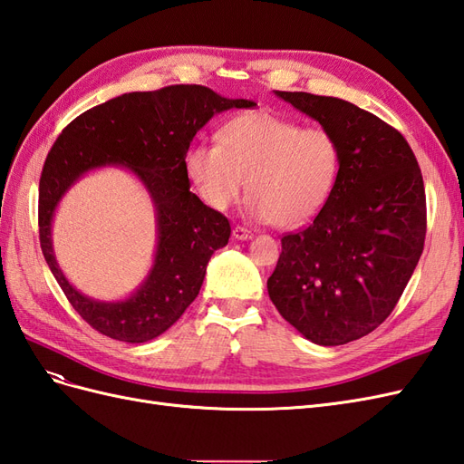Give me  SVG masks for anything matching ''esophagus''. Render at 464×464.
Instances as JSON below:
<instances>
[{
	"label": "esophagus",
	"mask_w": 464,
	"mask_h": 464,
	"mask_svg": "<svg viewBox=\"0 0 464 464\" xmlns=\"http://www.w3.org/2000/svg\"><path fill=\"white\" fill-rule=\"evenodd\" d=\"M232 234H234L236 240H249V237L254 236V234H251V230H247V228H244V227H236V228L232 230Z\"/></svg>",
	"instance_id": "34e87169"
}]
</instances>
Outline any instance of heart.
Listing matches in <instances>:
<instances>
[{"label":"heart","instance_id":"b5f03b06","mask_svg":"<svg viewBox=\"0 0 464 464\" xmlns=\"http://www.w3.org/2000/svg\"><path fill=\"white\" fill-rule=\"evenodd\" d=\"M186 176L201 201L228 210L247 184V213L283 228L302 227L327 205L341 174V147L323 125L249 111L222 125L218 143L195 141Z\"/></svg>","mask_w":464,"mask_h":464}]
</instances>
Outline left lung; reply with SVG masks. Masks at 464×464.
I'll use <instances>...</instances> for the list:
<instances>
[{
	"instance_id": "1",
	"label": "left lung",
	"mask_w": 464,
	"mask_h": 464,
	"mask_svg": "<svg viewBox=\"0 0 464 464\" xmlns=\"http://www.w3.org/2000/svg\"><path fill=\"white\" fill-rule=\"evenodd\" d=\"M333 131L341 174L310 227L286 234L269 298L307 341L362 339L395 310L422 256L426 191L406 139L343 98L275 91Z\"/></svg>"
}]
</instances>
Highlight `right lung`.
<instances>
[{
    "label": "right lung",
    "instance_id": "add662e5",
    "mask_svg": "<svg viewBox=\"0 0 464 464\" xmlns=\"http://www.w3.org/2000/svg\"><path fill=\"white\" fill-rule=\"evenodd\" d=\"M201 85L128 92L75 118L50 149L38 188L40 247L69 304L92 329L123 343L157 339L198 298L207 263L228 244L230 222L189 191L184 154L203 125L230 108H254ZM120 165L146 186L158 215V251L130 299L101 303L81 295L53 256L51 218L74 181L96 167Z\"/></svg>",
    "mask_w": 464,
    "mask_h": 464
}]
</instances>
